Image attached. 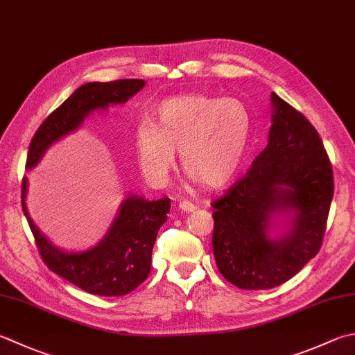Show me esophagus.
<instances>
[{"label": "esophagus", "instance_id": "obj_1", "mask_svg": "<svg viewBox=\"0 0 355 355\" xmlns=\"http://www.w3.org/2000/svg\"><path fill=\"white\" fill-rule=\"evenodd\" d=\"M178 209L180 211H183V212H187V214H189V212H193V211H196L197 209V206L196 205H193V203H191V201H180V203H178Z\"/></svg>", "mask_w": 355, "mask_h": 355}]
</instances>
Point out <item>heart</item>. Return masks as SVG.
<instances>
[{"mask_svg":"<svg viewBox=\"0 0 355 355\" xmlns=\"http://www.w3.org/2000/svg\"><path fill=\"white\" fill-rule=\"evenodd\" d=\"M252 116L239 98L187 94L163 101L135 129L138 163L152 183L168 182L180 150L182 168L211 189L232 182L245 163Z\"/></svg>","mask_w":355,"mask_h":355,"instance_id":"heart-1","label":"heart"}]
</instances>
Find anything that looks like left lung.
<instances>
[{"label":"left lung","instance_id":"obj_1","mask_svg":"<svg viewBox=\"0 0 355 355\" xmlns=\"http://www.w3.org/2000/svg\"><path fill=\"white\" fill-rule=\"evenodd\" d=\"M268 146L223 197L212 203V249L225 279L240 289H270L288 282L320 251L334 180L322 138L308 118L270 94ZM277 213L291 229L267 235Z\"/></svg>","mask_w":355,"mask_h":355}]
</instances>
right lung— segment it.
<instances>
[{
	"mask_svg": "<svg viewBox=\"0 0 355 355\" xmlns=\"http://www.w3.org/2000/svg\"><path fill=\"white\" fill-rule=\"evenodd\" d=\"M143 87V80H116L86 83L76 89L35 132L27 152L26 169L37 166L49 146L78 128L92 110L126 103ZM26 191L24 177L21 183L23 212L41 259L52 272L89 294L103 297L126 295L148 279L158 229L168 220L169 198L149 201L137 196L128 197L98 245L83 252H64L55 248L35 226L26 207Z\"/></svg>",
	"mask_w": 355,
	"mask_h": 355,
	"instance_id": "1",
	"label": "right lung"
}]
</instances>
